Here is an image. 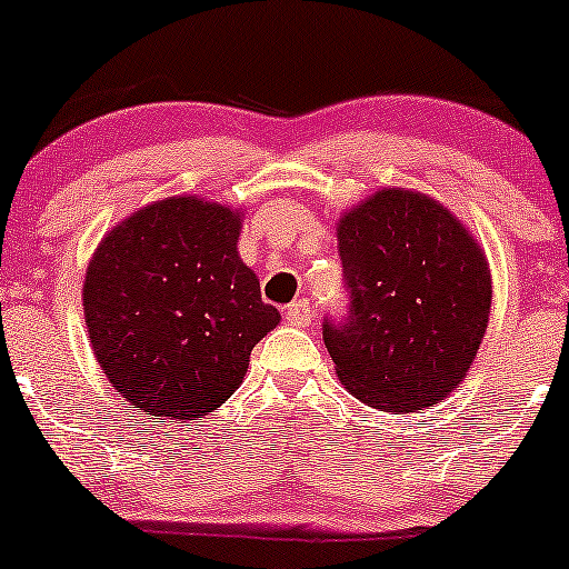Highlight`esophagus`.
Wrapping results in <instances>:
<instances>
[{"mask_svg":"<svg viewBox=\"0 0 569 569\" xmlns=\"http://www.w3.org/2000/svg\"><path fill=\"white\" fill-rule=\"evenodd\" d=\"M286 318H289V323L293 326H307L312 321V305L310 299H297V302H291L286 307Z\"/></svg>","mask_w":569,"mask_h":569,"instance_id":"esophagus-1","label":"esophagus"}]
</instances>
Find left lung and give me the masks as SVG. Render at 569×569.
I'll return each mask as SVG.
<instances>
[{
	"instance_id": "8db88e82",
	"label": "left lung",
	"mask_w": 569,
	"mask_h": 569,
	"mask_svg": "<svg viewBox=\"0 0 569 569\" xmlns=\"http://www.w3.org/2000/svg\"><path fill=\"white\" fill-rule=\"evenodd\" d=\"M348 310L323 318L339 380L382 411L430 407L471 369L492 307L485 253L441 202L382 189L339 221Z\"/></svg>"
}]
</instances>
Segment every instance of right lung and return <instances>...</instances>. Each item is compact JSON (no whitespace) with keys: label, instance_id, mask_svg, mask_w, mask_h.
Here are the masks:
<instances>
[{"label":"right lung","instance_id":"obj_1","mask_svg":"<svg viewBox=\"0 0 569 569\" xmlns=\"http://www.w3.org/2000/svg\"><path fill=\"white\" fill-rule=\"evenodd\" d=\"M238 234L230 208L171 198L117 224L90 259V345L117 393L149 420L221 407L280 321L240 262Z\"/></svg>","mask_w":569,"mask_h":569}]
</instances>
